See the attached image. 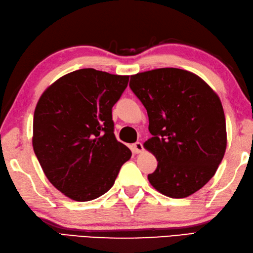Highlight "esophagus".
Returning <instances> with one entry per match:
<instances>
[{
  "label": "esophagus",
  "instance_id": "obj_1",
  "mask_svg": "<svg viewBox=\"0 0 253 253\" xmlns=\"http://www.w3.org/2000/svg\"><path fill=\"white\" fill-rule=\"evenodd\" d=\"M132 151L134 152L135 154H139V153H142L143 151H144V149H143V144L141 142H136L134 143V144L132 145Z\"/></svg>",
  "mask_w": 253,
  "mask_h": 253
}]
</instances>
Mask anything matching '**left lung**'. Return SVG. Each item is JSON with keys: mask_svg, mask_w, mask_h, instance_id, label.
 I'll return each mask as SVG.
<instances>
[{"mask_svg": "<svg viewBox=\"0 0 253 253\" xmlns=\"http://www.w3.org/2000/svg\"><path fill=\"white\" fill-rule=\"evenodd\" d=\"M130 88L149 116L152 137L144 147L157 160L149 182L170 198L196 193L215 175L226 152L218 94L197 75L178 68L132 75Z\"/></svg>", "mask_w": 253, "mask_h": 253, "instance_id": "obj_1", "label": "left lung"}]
</instances>
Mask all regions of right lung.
<instances>
[{
  "label": "right lung",
  "mask_w": 253,
  "mask_h": 253,
  "mask_svg": "<svg viewBox=\"0 0 253 253\" xmlns=\"http://www.w3.org/2000/svg\"><path fill=\"white\" fill-rule=\"evenodd\" d=\"M128 76L79 69L51 84L36 104L33 149L49 182L76 202L110 189L131 151L116 139L112 107Z\"/></svg>",
  "instance_id": "1"
}]
</instances>
